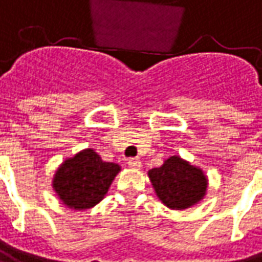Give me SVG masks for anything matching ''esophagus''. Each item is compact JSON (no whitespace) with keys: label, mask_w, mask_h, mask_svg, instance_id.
<instances>
[{"label":"esophagus","mask_w":262,"mask_h":262,"mask_svg":"<svg viewBox=\"0 0 262 262\" xmlns=\"http://www.w3.org/2000/svg\"><path fill=\"white\" fill-rule=\"evenodd\" d=\"M128 165L131 167V168H141V161H140V158H128Z\"/></svg>","instance_id":"1"}]
</instances>
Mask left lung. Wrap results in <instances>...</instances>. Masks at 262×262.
<instances>
[{
	"label": "left lung",
	"mask_w": 262,
	"mask_h": 262,
	"mask_svg": "<svg viewBox=\"0 0 262 262\" xmlns=\"http://www.w3.org/2000/svg\"><path fill=\"white\" fill-rule=\"evenodd\" d=\"M148 177L157 196L171 210H185L198 204L208 185L203 169L177 155L165 160L161 167L149 169Z\"/></svg>",
	"instance_id": "obj_1"
}]
</instances>
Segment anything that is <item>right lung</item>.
Here are the masks:
<instances>
[{
	"mask_svg": "<svg viewBox=\"0 0 262 262\" xmlns=\"http://www.w3.org/2000/svg\"><path fill=\"white\" fill-rule=\"evenodd\" d=\"M120 171L118 164L102 161L94 149H82L59 165L52 188L68 208L86 210L105 196Z\"/></svg>",
	"mask_w": 262,
	"mask_h": 262,
	"instance_id": "add662e5",
	"label": "right lung"
}]
</instances>
